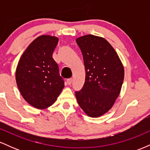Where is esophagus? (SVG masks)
<instances>
[{
  "instance_id": "esophagus-1",
  "label": "esophagus",
  "mask_w": 150,
  "mask_h": 150,
  "mask_svg": "<svg viewBox=\"0 0 150 150\" xmlns=\"http://www.w3.org/2000/svg\"><path fill=\"white\" fill-rule=\"evenodd\" d=\"M66 82H67V84H68V85H71L72 82H73V79H72V78L68 79V80H66Z\"/></svg>"
}]
</instances>
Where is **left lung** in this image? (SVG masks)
Masks as SVG:
<instances>
[{"label":"left lung","instance_id":"obj_1","mask_svg":"<svg viewBox=\"0 0 150 150\" xmlns=\"http://www.w3.org/2000/svg\"><path fill=\"white\" fill-rule=\"evenodd\" d=\"M82 53L85 82L75 92L77 102L91 117L106 113L119 95L124 68L116 51L104 38L85 35L76 39Z\"/></svg>","mask_w":150,"mask_h":150}]
</instances>
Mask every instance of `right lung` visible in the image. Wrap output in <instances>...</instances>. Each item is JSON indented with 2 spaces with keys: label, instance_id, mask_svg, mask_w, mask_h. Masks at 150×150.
Instances as JSON below:
<instances>
[{
  "label": "right lung",
  "instance_id": "add662e5",
  "mask_svg": "<svg viewBox=\"0 0 150 150\" xmlns=\"http://www.w3.org/2000/svg\"><path fill=\"white\" fill-rule=\"evenodd\" d=\"M57 37L43 35L34 39L19 61L15 77L20 93L37 108L52 105L64 87L58 63L52 56Z\"/></svg>",
  "mask_w": 150,
  "mask_h": 150
}]
</instances>
